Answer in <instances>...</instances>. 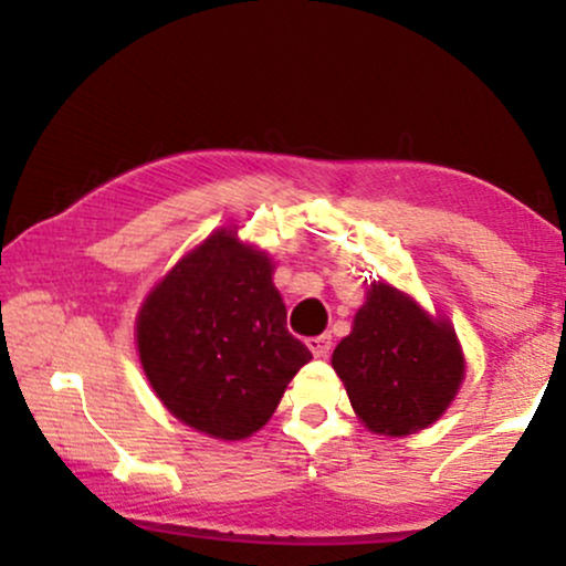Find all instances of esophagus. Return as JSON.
<instances>
[{"label": "esophagus", "instance_id": "esophagus-1", "mask_svg": "<svg viewBox=\"0 0 566 566\" xmlns=\"http://www.w3.org/2000/svg\"><path fill=\"white\" fill-rule=\"evenodd\" d=\"M306 345H308V350L314 353V358H327L329 350H332V337L329 335L308 337Z\"/></svg>", "mask_w": 566, "mask_h": 566}]
</instances>
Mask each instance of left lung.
Wrapping results in <instances>:
<instances>
[{
    "mask_svg": "<svg viewBox=\"0 0 566 566\" xmlns=\"http://www.w3.org/2000/svg\"><path fill=\"white\" fill-rule=\"evenodd\" d=\"M355 415L381 436H409L446 412L463 378V355L446 319L378 283L332 353Z\"/></svg>",
    "mask_w": 566,
    "mask_h": 566,
    "instance_id": "left-lung-1",
    "label": "left lung"
}]
</instances>
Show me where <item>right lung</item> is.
<instances>
[{
    "mask_svg": "<svg viewBox=\"0 0 566 566\" xmlns=\"http://www.w3.org/2000/svg\"><path fill=\"white\" fill-rule=\"evenodd\" d=\"M265 252L216 231L149 293L138 314L142 366L177 420L239 440L275 412L285 386L312 360L285 327Z\"/></svg>",
    "mask_w": 566,
    "mask_h": 566,
    "instance_id": "obj_1",
    "label": "right lung"
}]
</instances>
